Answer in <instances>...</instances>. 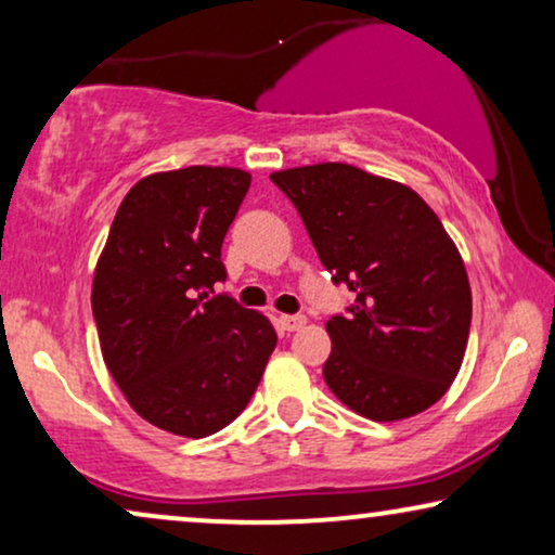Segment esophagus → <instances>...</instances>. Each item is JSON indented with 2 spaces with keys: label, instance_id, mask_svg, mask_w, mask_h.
<instances>
[{
  "label": "esophagus",
  "instance_id": "34e87169",
  "mask_svg": "<svg viewBox=\"0 0 555 555\" xmlns=\"http://www.w3.org/2000/svg\"><path fill=\"white\" fill-rule=\"evenodd\" d=\"M278 323H280V328H283V331L293 333V331H300L308 321L302 315H280Z\"/></svg>",
  "mask_w": 555,
  "mask_h": 555
}]
</instances>
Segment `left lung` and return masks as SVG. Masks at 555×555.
Returning <instances> with one entry per match:
<instances>
[{
	"instance_id": "left-lung-1",
	"label": "left lung",
	"mask_w": 555,
	"mask_h": 555,
	"mask_svg": "<svg viewBox=\"0 0 555 555\" xmlns=\"http://www.w3.org/2000/svg\"><path fill=\"white\" fill-rule=\"evenodd\" d=\"M295 204L333 283L356 295L333 315L323 366L356 414L399 422L437 404L465 359L473 293L465 262L414 189L351 164L270 173Z\"/></svg>"
}]
</instances>
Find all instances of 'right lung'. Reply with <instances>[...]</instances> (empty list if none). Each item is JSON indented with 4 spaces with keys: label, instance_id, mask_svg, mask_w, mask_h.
<instances>
[{
    "label": "right lung",
    "instance_id": "add662e5",
    "mask_svg": "<svg viewBox=\"0 0 555 555\" xmlns=\"http://www.w3.org/2000/svg\"><path fill=\"white\" fill-rule=\"evenodd\" d=\"M247 171L186 166L143 177L124 196L93 275L103 361L141 420L202 439L227 427L260 384L278 336L227 295L222 242Z\"/></svg>",
    "mask_w": 555,
    "mask_h": 555
}]
</instances>
